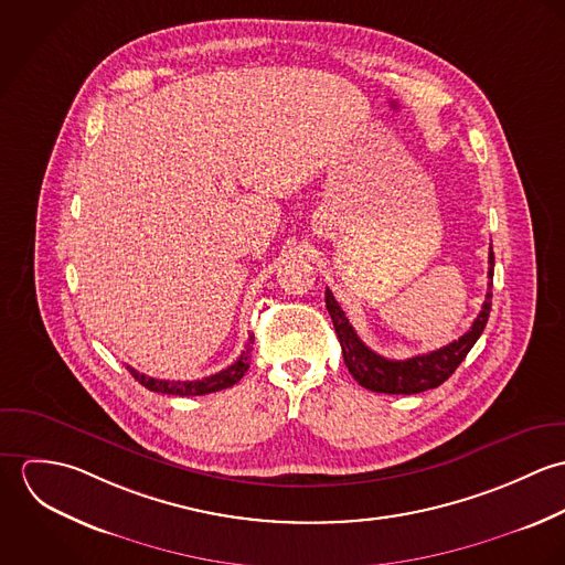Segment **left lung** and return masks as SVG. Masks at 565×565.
Returning <instances> with one entry per match:
<instances>
[{
	"label": "left lung",
	"mask_w": 565,
	"mask_h": 565,
	"mask_svg": "<svg viewBox=\"0 0 565 565\" xmlns=\"http://www.w3.org/2000/svg\"><path fill=\"white\" fill-rule=\"evenodd\" d=\"M489 289L484 296L483 309L479 318L472 323V328L461 334L457 341L433 350L428 354H417L404 361H392L374 350H370L354 328L348 322L345 313L341 311L339 302L334 300L332 291L326 289V309L330 313V320L334 323V332L341 343L343 361L348 372L354 376V381L376 394H419L426 390L439 387L444 381L452 376V372L461 365V361L468 356L477 339L484 330V323L489 320L491 311V285H493V249L489 247Z\"/></svg>",
	"instance_id": "obj_1"
}]
</instances>
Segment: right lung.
I'll use <instances>...</instances> for the list:
<instances>
[{
  "label": "right lung",
  "instance_id": "right-lung-1",
  "mask_svg": "<svg viewBox=\"0 0 565 565\" xmlns=\"http://www.w3.org/2000/svg\"><path fill=\"white\" fill-rule=\"evenodd\" d=\"M252 343H254V337L247 339V345L242 352V356L228 365L226 370L213 374V376H206L202 381H161V379H152V376H146L141 372H137L135 367L128 365V372L150 392H157V394H167V396H204V394H213V392H222V390H228L233 387L235 383H239L243 379V374L247 372L249 367V352H252Z\"/></svg>",
  "mask_w": 565,
  "mask_h": 565
}]
</instances>
